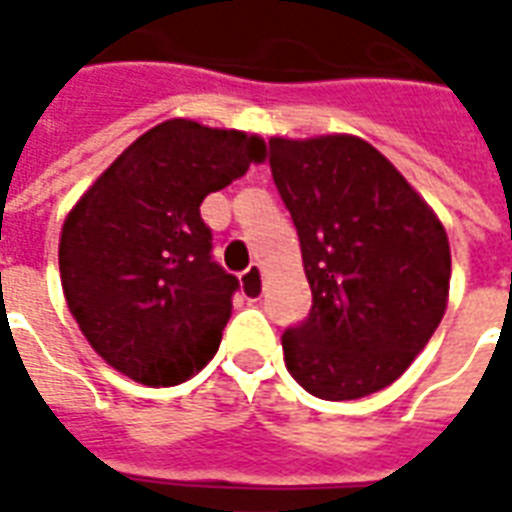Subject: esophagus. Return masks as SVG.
Returning <instances> with one entry per match:
<instances>
[{
	"label": "esophagus",
	"instance_id": "esophagus-1",
	"mask_svg": "<svg viewBox=\"0 0 512 512\" xmlns=\"http://www.w3.org/2000/svg\"><path fill=\"white\" fill-rule=\"evenodd\" d=\"M241 288H244L246 299H260L263 296V271L260 266H249L241 274Z\"/></svg>",
	"mask_w": 512,
	"mask_h": 512
}]
</instances>
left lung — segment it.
<instances>
[{
    "label": "left lung",
    "mask_w": 512,
    "mask_h": 512,
    "mask_svg": "<svg viewBox=\"0 0 512 512\" xmlns=\"http://www.w3.org/2000/svg\"><path fill=\"white\" fill-rule=\"evenodd\" d=\"M312 290L288 326L290 376L323 400L373 395L406 373L441 323L450 244L439 216L365 139H268Z\"/></svg>",
    "instance_id": "obj_1"
}]
</instances>
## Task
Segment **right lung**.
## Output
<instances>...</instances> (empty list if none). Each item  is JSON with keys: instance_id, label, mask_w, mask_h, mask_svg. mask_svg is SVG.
Masks as SVG:
<instances>
[{"instance_id": "1", "label": "right lung", "mask_w": 512, "mask_h": 512, "mask_svg": "<svg viewBox=\"0 0 512 512\" xmlns=\"http://www.w3.org/2000/svg\"><path fill=\"white\" fill-rule=\"evenodd\" d=\"M266 158L244 131L167 120L112 161L68 219L60 279L95 354L145 386H175L219 351L238 279L211 257L202 200Z\"/></svg>"}]
</instances>
